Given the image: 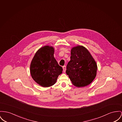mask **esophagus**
<instances>
[{
	"label": "esophagus",
	"mask_w": 122,
	"mask_h": 122,
	"mask_svg": "<svg viewBox=\"0 0 122 122\" xmlns=\"http://www.w3.org/2000/svg\"><path fill=\"white\" fill-rule=\"evenodd\" d=\"M62 68H63V72L65 73V72H66V66H63Z\"/></svg>",
	"instance_id": "34e87169"
}]
</instances>
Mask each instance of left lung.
Here are the masks:
<instances>
[{
	"mask_svg": "<svg viewBox=\"0 0 122 122\" xmlns=\"http://www.w3.org/2000/svg\"><path fill=\"white\" fill-rule=\"evenodd\" d=\"M70 59L66 72L73 84L78 87L89 85L96 76L97 66L88 50L82 46L73 47Z\"/></svg>",
	"mask_w": 122,
	"mask_h": 122,
	"instance_id": "1",
	"label": "left lung"
}]
</instances>
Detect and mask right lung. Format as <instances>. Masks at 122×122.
<instances>
[{
	"label": "right lung",
	"instance_id": "1",
	"mask_svg": "<svg viewBox=\"0 0 122 122\" xmlns=\"http://www.w3.org/2000/svg\"><path fill=\"white\" fill-rule=\"evenodd\" d=\"M54 49L45 46L39 49L31 61L30 72L33 80L43 87L54 85L63 69L54 56Z\"/></svg>",
	"mask_w": 122,
	"mask_h": 122
}]
</instances>
